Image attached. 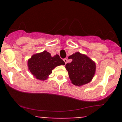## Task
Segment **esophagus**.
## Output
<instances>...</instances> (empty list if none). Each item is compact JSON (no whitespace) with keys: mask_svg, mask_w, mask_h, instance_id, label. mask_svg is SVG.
<instances>
[{"mask_svg":"<svg viewBox=\"0 0 122 122\" xmlns=\"http://www.w3.org/2000/svg\"><path fill=\"white\" fill-rule=\"evenodd\" d=\"M64 62H65V64H67V62H68V60H67V58H64Z\"/></svg>","mask_w":122,"mask_h":122,"instance_id":"34e87169","label":"esophagus"}]
</instances>
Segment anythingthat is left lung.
I'll return each mask as SVG.
<instances>
[{
	"instance_id": "1",
	"label": "left lung",
	"mask_w": 122,
	"mask_h": 122,
	"mask_svg": "<svg viewBox=\"0 0 122 122\" xmlns=\"http://www.w3.org/2000/svg\"><path fill=\"white\" fill-rule=\"evenodd\" d=\"M72 59L66 65L71 83L77 86L89 83L94 77L96 70L95 62L86 55L76 52L68 56Z\"/></svg>"
}]
</instances>
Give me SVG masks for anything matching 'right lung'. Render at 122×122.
I'll return each instance as SVG.
<instances>
[{
    "label": "right lung",
    "mask_w": 122,
    "mask_h": 122,
    "mask_svg": "<svg viewBox=\"0 0 122 122\" xmlns=\"http://www.w3.org/2000/svg\"><path fill=\"white\" fill-rule=\"evenodd\" d=\"M65 65L58 55L54 56L46 51L34 54L28 60V70L35 78L39 80H46L57 66Z\"/></svg>",
    "instance_id": "obj_1"
}]
</instances>
